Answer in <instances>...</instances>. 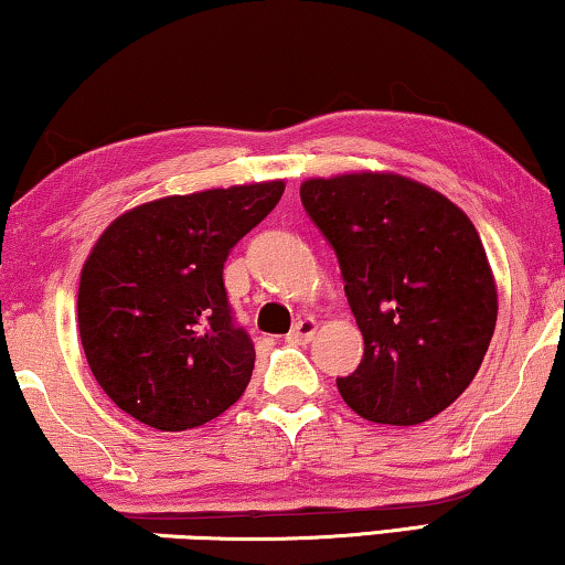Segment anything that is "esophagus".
<instances>
[{
    "mask_svg": "<svg viewBox=\"0 0 565 565\" xmlns=\"http://www.w3.org/2000/svg\"><path fill=\"white\" fill-rule=\"evenodd\" d=\"M318 329V323L313 321L310 316H302L296 321V326H292L290 333L285 339H288V343H308L310 339H313V333Z\"/></svg>",
    "mask_w": 565,
    "mask_h": 565,
    "instance_id": "obj_1",
    "label": "esophagus"
}]
</instances>
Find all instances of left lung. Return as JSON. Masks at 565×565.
Returning <instances> with one entry per match:
<instances>
[{
    "instance_id": "1",
    "label": "left lung",
    "mask_w": 565,
    "mask_h": 565,
    "mask_svg": "<svg viewBox=\"0 0 565 565\" xmlns=\"http://www.w3.org/2000/svg\"><path fill=\"white\" fill-rule=\"evenodd\" d=\"M337 252L364 356L337 387L362 418L418 425L477 377L497 323V288L477 228L446 195L392 173L300 185Z\"/></svg>"
}]
</instances>
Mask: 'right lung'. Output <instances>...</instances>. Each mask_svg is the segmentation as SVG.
<instances>
[{
  "mask_svg": "<svg viewBox=\"0 0 565 565\" xmlns=\"http://www.w3.org/2000/svg\"><path fill=\"white\" fill-rule=\"evenodd\" d=\"M282 191L273 181L168 195L99 236L81 269V343L96 382L135 420L199 428L247 390L255 343L228 306L224 263Z\"/></svg>",
  "mask_w": 565,
  "mask_h": 565,
  "instance_id": "add662e5",
  "label": "right lung"
}]
</instances>
